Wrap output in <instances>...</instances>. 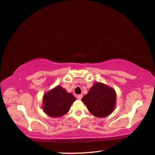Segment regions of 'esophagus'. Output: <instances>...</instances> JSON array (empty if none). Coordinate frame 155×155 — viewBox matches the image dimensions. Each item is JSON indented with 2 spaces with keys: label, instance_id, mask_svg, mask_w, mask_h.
<instances>
[{
  "label": "esophagus",
  "instance_id": "esophagus-1",
  "mask_svg": "<svg viewBox=\"0 0 155 155\" xmlns=\"http://www.w3.org/2000/svg\"><path fill=\"white\" fill-rule=\"evenodd\" d=\"M77 99H82V97H83V95L82 94H78V95H77Z\"/></svg>",
  "mask_w": 155,
  "mask_h": 155
}]
</instances>
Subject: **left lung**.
Returning <instances> with one entry per match:
<instances>
[{
  "label": "left lung",
  "instance_id": "left-lung-1",
  "mask_svg": "<svg viewBox=\"0 0 155 155\" xmlns=\"http://www.w3.org/2000/svg\"><path fill=\"white\" fill-rule=\"evenodd\" d=\"M82 101L91 114L97 117H105L111 114L114 108L116 93L112 88L101 83H96Z\"/></svg>",
  "mask_w": 155,
  "mask_h": 155
}]
</instances>
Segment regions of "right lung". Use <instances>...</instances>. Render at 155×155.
I'll return each mask as SVG.
<instances>
[{
  "mask_svg": "<svg viewBox=\"0 0 155 155\" xmlns=\"http://www.w3.org/2000/svg\"><path fill=\"white\" fill-rule=\"evenodd\" d=\"M74 101L72 94L57 86L44 95L43 110L50 117H62L70 110Z\"/></svg>",
  "mask_w": 155,
  "mask_h": 155,
  "instance_id": "1",
  "label": "right lung"
}]
</instances>
